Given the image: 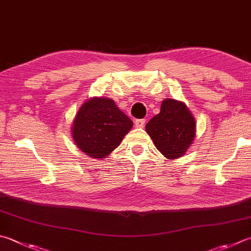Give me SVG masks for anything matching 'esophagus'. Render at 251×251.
Segmentation results:
<instances>
[{
    "label": "esophagus",
    "instance_id": "obj_1",
    "mask_svg": "<svg viewBox=\"0 0 251 251\" xmlns=\"http://www.w3.org/2000/svg\"><path fill=\"white\" fill-rule=\"evenodd\" d=\"M134 125L136 127H143L145 125V119H136Z\"/></svg>",
    "mask_w": 251,
    "mask_h": 251
}]
</instances>
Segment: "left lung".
Returning a JSON list of instances; mask_svg holds the SVG:
<instances>
[{"label":"left lung","instance_id":"8db88e82","mask_svg":"<svg viewBox=\"0 0 251 251\" xmlns=\"http://www.w3.org/2000/svg\"><path fill=\"white\" fill-rule=\"evenodd\" d=\"M146 132L160 153L168 159L187 152L196 135V121L187 106L175 99H165L160 112L146 124Z\"/></svg>","mask_w":251,"mask_h":251}]
</instances>
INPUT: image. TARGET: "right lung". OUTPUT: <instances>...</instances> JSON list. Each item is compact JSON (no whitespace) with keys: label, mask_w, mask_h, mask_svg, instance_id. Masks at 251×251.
Returning a JSON list of instances; mask_svg holds the SVG:
<instances>
[{"label":"right lung","mask_w":251,"mask_h":251,"mask_svg":"<svg viewBox=\"0 0 251 251\" xmlns=\"http://www.w3.org/2000/svg\"><path fill=\"white\" fill-rule=\"evenodd\" d=\"M133 122L109 98H93L79 108L72 134L79 150L94 158H103L117 149Z\"/></svg>","instance_id":"right-lung-1"}]
</instances>
